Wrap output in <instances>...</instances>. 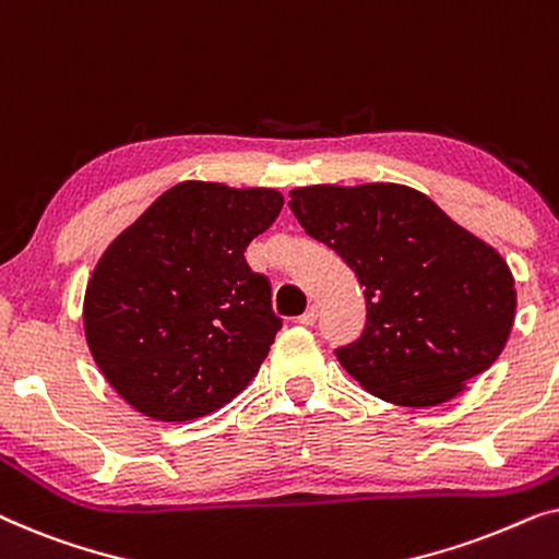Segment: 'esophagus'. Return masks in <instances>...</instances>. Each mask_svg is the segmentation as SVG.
<instances>
[{
    "label": "esophagus",
    "instance_id": "obj_1",
    "mask_svg": "<svg viewBox=\"0 0 559 559\" xmlns=\"http://www.w3.org/2000/svg\"><path fill=\"white\" fill-rule=\"evenodd\" d=\"M316 320H318V308H316V305H310V308L305 310L300 318H297V323H300V325H316Z\"/></svg>",
    "mask_w": 559,
    "mask_h": 559
}]
</instances>
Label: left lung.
I'll list each match as a JSON object with an SVG mask.
<instances>
[{"label": "left lung", "instance_id": "obj_1", "mask_svg": "<svg viewBox=\"0 0 559 559\" xmlns=\"http://www.w3.org/2000/svg\"><path fill=\"white\" fill-rule=\"evenodd\" d=\"M289 209L364 287L361 338L335 356L366 392L435 407L499 358L514 325V274L425 193L325 182L289 190Z\"/></svg>", "mask_w": 559, "mask_h": 559}]
</instances>
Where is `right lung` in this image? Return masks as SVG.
<instances>
[{
	"label": "right lung",
	"mask_w": 559,
	"mask_h": 559,
	"mask_svg": "<svg viewBox=\"0 0 559 559\" xmlns=\"http://www.w3.org/2000/svg\"><path fill=\"white\" fill-rule=\"evenodd\" d=\"M282 203L274 188L186 180L104 249L83 295V333L129 407L186 423L257 377L282 323L243 251Z\"/></svg>",
	"instance_id": "right-lung-1"
}]
</instances>
